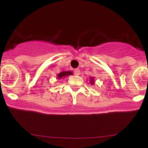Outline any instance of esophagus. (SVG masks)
Returning a JSON list of instances; mask_svg holds the SVG:
<instances>
[{
  "label": "esophagus",
  "mask_w": 148,
  "mask_h": 148,
  "mask_svg": "<svg viewBox=\"0 0 148 148\" xmlns=\"http://www.w3.org/2000/svg\"><path fill=\"white\" fill-rule=\"evenodd\" d=\"M74 74H75V75H76V76H79V74H80V71H79V69H74Z\"/></svg>",
  "instance_id": "obj_1"
}]
</instances>
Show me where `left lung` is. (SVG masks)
<instances>
[{
  "instance_id": "1",
  "label": "left lung",
  "mask_w": 148,
  "mask_h": 148,
  "mask_svg": "<svg viewBox=\"0 0 148 148\" xmlns=\"http://www.w3.org/2000/svg\"><path fill=\"white\" fill-rule=\"evenodd\" d=\"M90 83L91 85H94L95 84V79H94V77H92V76L90 77Z\"/></svg>"
}]
</instances>
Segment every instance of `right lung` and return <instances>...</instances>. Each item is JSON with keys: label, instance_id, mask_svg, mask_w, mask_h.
Here are the masks:
<instances>
[{"label": "right lung", "instance_id": "right-lung-1", "mask_svg": "<svg viewBox=\"0 0 148 148\" xmlns=\"http://www.w3.org/2000/svg\"><path fill=\"white\" fill-rule=\"evenodd\" d=\"M72 72L71 71H63V72H61L59 74H58L57 75V79H64V77L66 76H68L69 75H72Z\"/></svg>", "mask_w": 148, "mask_h": 148}]
</instances>
